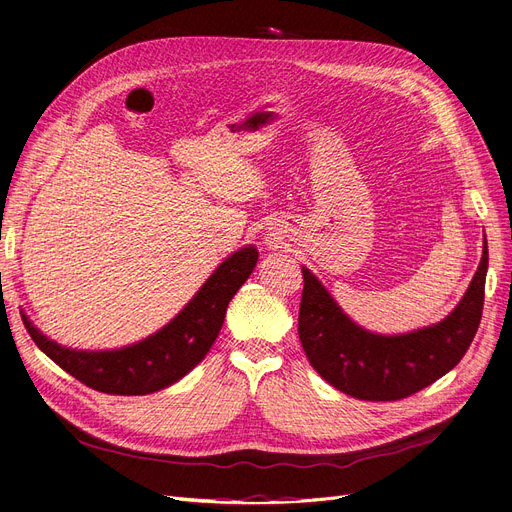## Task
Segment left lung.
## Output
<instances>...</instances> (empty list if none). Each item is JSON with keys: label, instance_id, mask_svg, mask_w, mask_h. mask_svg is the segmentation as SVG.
I'll return each mask as SVG.
<instances>
[{"label": "left lung", "instance_id": "1", "mask_svg": "<svg viewBox=\"0 0 512 512\" xmlns=\"http://www.w3.org/2000/svg\"><path fill=\"white\" fill-rule=\"evenodd\" d=\"M487 241L479 269L456 309L437 325L399 336L372 334L342 313L321 281L302 267L298 313L302 349L317 374L363 401H397L445 376L460 363L481 323Z\"/></svg>", "mask_w": 512, "mask_h": 512}]
</instances>
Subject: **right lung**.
<instances>
[{
  "instance_id": "1",
  "label": "right lung",
  "mask_w": 512,
  "mask_h": 512,
  "mask_svg": "<svg viewBox=\"0 0 512 512\" xmlns=\"http://www.w3.org/2000/svg\"><path fill=\"white\" fill-rule=\"evenodd\" d=\"M258 250L245 245L231 254L168 325L153 336L115 351H75L46 338L23 315L33 342L67 374L107 395L161 391L208 355L224 323L231 298L256 267Z\"/></svg>"
}]
</instances>
